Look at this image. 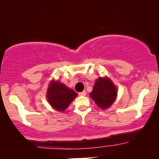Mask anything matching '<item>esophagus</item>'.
Wrapping results in <instances>:
<instances>
[{
    "mask_svg": "<svg viewBox=\"0 0 159 159\" xmlns=\"http://www.w3.org/2000/svg\"><path fill=\"white\" fill-rule=\"evenodd\" d=\"M79 95H80V96H85L86 92H85V91H82V92H80V93H79Z\"/></svg>",
    "mask_w": 159,
    "mask_h": 159,
    "instance_id": "34e87169",
    "label": "esophagus"
}]
</instances>
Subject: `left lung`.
Listing matches in <instances>:
<instances>
[{
    "label": "left lung",
    "instance_id": "8db88e82",
    "mask_svg": "<svg viewBox=\"0 0 159 159\" xmlns=\"http://www.w3.org/2000/svg\"><path fill=\"white\" fill-rule=\"evenodd\" d=\"M90 95L101 109H106L116 100L117 89L108 77H100L95 82Z\"/></svg>",
    "mask_w": 159,
    "mask_h": 159
}]
</instances>
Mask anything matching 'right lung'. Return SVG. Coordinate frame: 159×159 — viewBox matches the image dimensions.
<instances>
[{
	"label": "right lung",
	"mask_w": 159,
	"mask_h": 159,
	"mask_svg": "<svg viewBox=\"0 0 159 159\" xmlns=\"http://www.w3.org/2000/svg\"><path fill=\"white\" fill-rule=\"evenodd\" d=\"M77 94L71 89L61 83L52 80L47 91V98L50 105L58 111H64L70 105Z\"/></svg>",
	"instance_id": "1"
}]
</instances>
